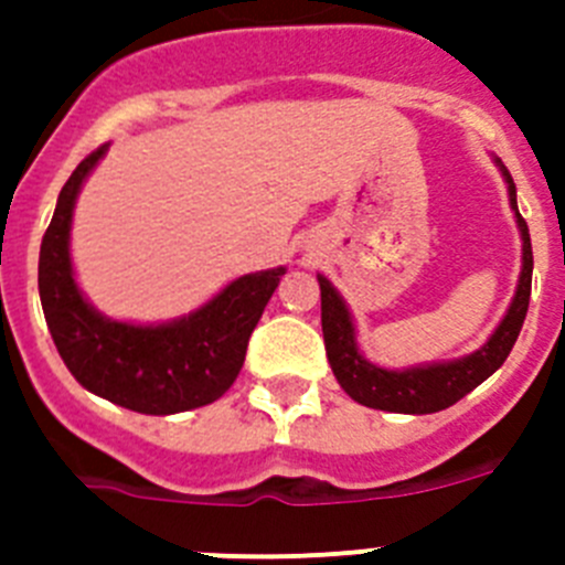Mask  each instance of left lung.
<instances>
[{"mask_svg":"<svg viewBox=\"0 0 565 565\" xmlns=\"http://www.w3.org/2000/svg\"><path fill=\"white\" fill-rule=\"evenodd\" d=\"M495 163L501 167L503 181H507L509 189V206L515 212L518 228H521L523 266L507 317L501 319L495 333L476 353L452 359V362L416 364V367H404V371L379 367V364L367 362L359 353L356 328H353L351 311L344 306V299L331 286V279L317 274L319 291H322V337H326L328 362H331V371L337 382L342 384V391L353 402L373 407V411L413 413V416L438 413L456 404L458 398L467 396L469 391H476L483 379L492 376L507 362L529 311V294H532V239H529L526 221L518 212L515 181H512L509 169L498 158Z\"/></svg>","mask_w":565,"mask_h":565,"instance_id":"left-lung-1","label":"left lung"}]
</instances>
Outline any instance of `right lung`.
<instances>
[{"mask_svg":"<svg viewBox=\"0 0 565 565\" xmlns=\"http://www.w3.org/2000/svg\"><path fill=\"white\" fill-rule=\"evenodd\" d=\"M104 152L107 143L70 174L39 252V297L58 356L82 387L135 413L172 416L217 402L237 379L248 337L286 268L243 274L206 306L163 326L98 313L73 277L70 226L82 183Z\"/></svg>","mask_w":565,"mask_h":565,"instance_id":"add662e5","label":"right lung"}]
</instances>
